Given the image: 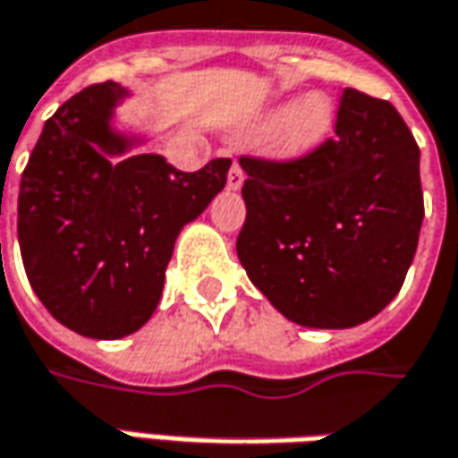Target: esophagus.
Instances as JSON below:
<instances>
[{
	"label": "esophagus",
	"instance_id": "1",
	"mask_svg": "<svg viewBox=\"0 0 458 458\" xmlns=\"http://www.w3.org/2000/svg\"><path fill=\"white\" fill-rule=\"evenodd\" d=\"M245 174H243V166L238 165V162H233V166H230L228 172V187L230 190H238L241 184H243Z\"/></svg>",
	"mask_w": 458,
	"mask_h": 458
}]
</instances>
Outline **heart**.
<instances>
[{"label":"heart","instance_id":"1","mask_svg":"<svg viewBox=\"0 0 458 458\" xmlns=\"http://www.w3.org/2000/svg\"><path fill=\"white\" fill-rule=\"evenodd\" d=\"M281 119V136H278V149L286 157H301L311 151L317 144H322L327 134L332 131V106L322 96H311L301 103L299 108H293L292 114L286 116L284 111H278L276 116L271 119V126L278 123Z\"/></svg>","mask_w":458,"mask_h":458}]
</instances>
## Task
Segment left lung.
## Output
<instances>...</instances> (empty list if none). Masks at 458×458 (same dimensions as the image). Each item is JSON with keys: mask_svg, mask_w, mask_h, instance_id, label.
I'll use <instances>...</instances> for the list:
<instances>
[{"mask_svg": "<svg viewBox=\"0 0 458 458\" xmlns=\"http://www.w3.org/2000/svg\"><path fill=\"white\" fill-rule=\"evenodd\" d=\"M420 151L393 103L339 96L335 134L292 159L243 154L248 278L296 324L368 322L401 292L423 223Z\"/></svg>", "mask_w": 458, "mask_h": 458, "instance_id": "obj_1", "label": "left lung"}]
</instances>
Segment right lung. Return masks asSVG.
<instances>
[{
  "label": "right lung",
  "instance_id": "obj_1",
  "mask_svg": "<svg viewBox=\"0 0 458 458\" xmlns=\"http://www.w3.org/2000/svg\"><path fill=\"white\" fill-rule=\"evenodd\" d=\"M119 83L75 93L50 119L22 172L17 235L27 278L68 329L119 339L159 304L184 223L228 182L230 159L180 172L159 154L111 162L126 139L108 129Z\"/></svg>",
  "mask_w": 458,
  "mask_h": 458
}]
</instances>
